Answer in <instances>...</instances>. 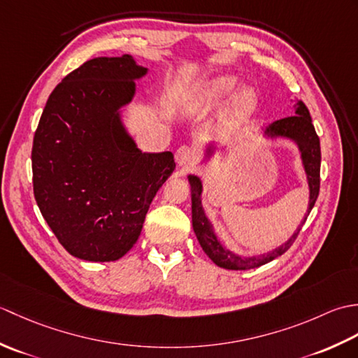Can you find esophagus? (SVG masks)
<instances>
[{
	"label": "esophagus",
	"instance_id": "esophagus-1",
	"mask_svg": "<svg viewBox=\"0 0 358 358\" xmlns=\"http://www.w3.org/2000/svg\"><path fill=\"white\" fill-rule=\"evenodd\" d=\"M175 159H177L178 166H191L195 162V152L192 150V148L189 146H181L178 148L177 154H175Z\"/></svg>",
	"mask_w": 358,
	"mask_h": 358
}]
</instances>
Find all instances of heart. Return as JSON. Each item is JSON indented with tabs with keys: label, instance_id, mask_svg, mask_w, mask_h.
I'll return each instance as SVG.
<instances>
[{
	"label": "heart",
	"instance_id": "b5f03b06",
	"mask_svg": "<svg viewBox=\"0 0 358 358\" xmlns=\"http://www.w3.org/2000/svg\"><path fill=\"white\" fill-rule=\"evenodd\" d=\"M238 78L234 75H220V77L206 81L200 89L199 104L201 108L212 109L217 108L231 96L235 89H237ZM258 96L252 87H243L234 95L229 115H227V124L229 127H238L245 124L246 121L252 117L257 109Z\"/></svg>",
	"mask_w": 358,
	"mask_h": 358
}]
</instances>
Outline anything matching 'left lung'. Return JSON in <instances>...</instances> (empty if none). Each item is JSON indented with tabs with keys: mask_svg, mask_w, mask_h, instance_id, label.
I'll return each mask as SVG.
<instances>
[{
	"mask_svg": "<svg viewBox=\"0 0 358 358\" xmlns=\"http://www.w3.org/2000/svg\"><path fill=\"white\" fill-rule=\"evenodd\" d=\"M295 115L286 117L273 121L268 127L264 129L266 138H287L294 141L301 154L303 167H305L308 186H309V206L308 212L300 226L292 234V237L283 245L272 249L268 254L252 255V257H241L234 254L232 250L226 249L222 241L214 232V227L209 222V218L204 214L203 204H201V192H203V183L196 175H189V185H191V196H192V226L194 232L199 238L200 246L203 248L204 254H206L212 262H214L220 268L231 269V271H246L260 268V266L272 262L273 258L283 255L286 250L294 245L296 235L301 231V226L305 224L306 218L309 215L310 209L314 208L317 201L318 191H320V162H322V152H320V140L313 124V118L309 115V110L305 103L296 100L295 103ZM215 152L214 144H209L206 148V159L212 157Z\"/></svg>",
	"mask_w": 358,
	"mask_h": 358,
	"instance_id": "obj_1",
	"label": "left lung"
}]
</instances>
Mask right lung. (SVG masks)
I'll return each instance as SVG.
<instances>
[{
  "mask_svg": "<svg viewBox=\"0 0 358 358\" xmlns=\"http://www.w3.org/2000/svg\"><path fill=\"white\" fill-rule=\"evenodd\" d=\"M146 73L131 55L89 59L53 89L38 123L35 200L58 241L81 260L123 257L175 169L172 152H141L121 120Z\"/></svg>",
  "mask_w": 358,
  "mask_h": 358,
  "instance_id": "obj_1",
  "label": "right lung"
}]
</instances>
